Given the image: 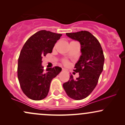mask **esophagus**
Returning <instances> with one entry per match:
<instances>
[{"label": "esophagus", "mask_w": 125, "mask_h": 125, "mask_svg": "<svg viewBox=\"0 0 125 125\" xmlns=\"http://www.w3.org/2000/svg\"><path fill=\"white\" fill-rule=\"evenodd\" d=\"M62 70H63V71H64V70H66V69H64V68H62Z\"/></svg>", "instance_id": "34e87169"}]
</instances>
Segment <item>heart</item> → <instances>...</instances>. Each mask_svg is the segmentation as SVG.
Instances as JSON below:
<instances>
[{"instance_id": "heart-1", "label": "heart", "mask_w": 125, "mask_h": 125, "mask_svg": "<svg viewBox=\"0 0 125 125\" xmlns=\"http://www.w3.org/2000/svg\"><path fill=\"white\" fill-rule=\"evenodd\" d=\"M63 63L64 64H67L69 62H68V61H66V60H64V61H63Z\"/></svg>"}]
</instances>
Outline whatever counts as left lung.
<instances>
[{"instance_id":"1","label":"left lung","mask_w":125,"mask_h":125,"mask_svg":"<svg viewBox=\"0 0 125 125\" xmlns=\"http://www.w3.org/2000/svg\"><path fill=\"white\" fill-rule=\"evenodd\" d=\"M66 35L80 43L82 55L73 70L79 73V77L74 80L71 75L63 87L70 98L83 100L92 93L97 84L103 70L104 55L100 43L88 31L66 33Z\"/></svg>"}]
</instances>
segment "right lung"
I'll return each instance as SVG.
<instances>
[{
  "instance_id": "add662e5",
  "label": "right lung",
  "mask_w": 125,
  "mask_h": 125,
  "mask_svg": "<svg viewBox=\"0 0 125 125\" xmlns=\"http://www.w3.org/2000/svg\"><path fill=\"white\" fill-rule=\"evenodd\" d=\"M62 34L41 30L30 37L24 45L18 60L17 76L22 92L32 100H41L47 96L51 81L60 72L58 66L46 69L42 58L51 53Z\"/></svg>"
}]
</instances>
